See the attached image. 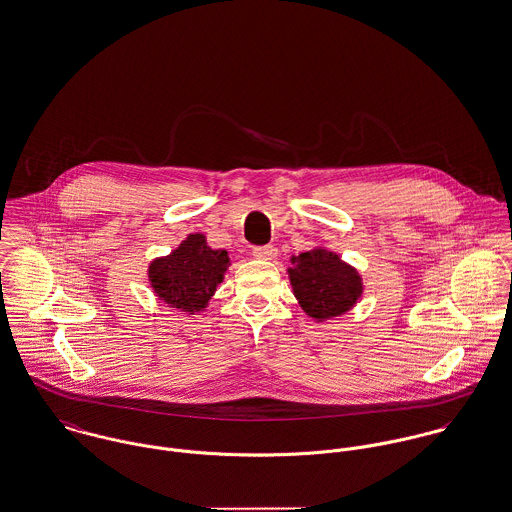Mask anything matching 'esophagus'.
<instances>
[{"label": "esophagus", "instance_id": "obj_1", "mask_svg": "<svg viewBox=\"0 0 512 512\" xmlns=\"http://www.w3.org/2000/svg\"><path fill=\"white\" fill-rule=\"evenodd\" d=\"M252 254L258 260H274L278 256V248L276 246H256L252 250Z\"/></svg>", "mask_w": 512, "mask_h": 512}]
</instances>
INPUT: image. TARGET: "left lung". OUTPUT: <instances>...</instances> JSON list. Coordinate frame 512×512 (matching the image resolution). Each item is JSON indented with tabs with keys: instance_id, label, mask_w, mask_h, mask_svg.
Wrapping results in <instances>:
<instances>
[{
	"instance_id": "left-lung-1",
	"label": "left lung",
	"mask_w": 512,
	"mask_h": 512,
	"mask_svg": "<svg viewBox=\"0 0 512 512\" xmlns=\"http://www.w3.org/2000/svg\"><path fill=\"white\" fill-rule=\"evenodd\" d=\"M287 276L301 309L317 323L346 315L364 293L360 272L325 246L291 256Z\"/></svg>"
}]
</instances>
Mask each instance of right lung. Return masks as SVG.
<instances>
[{"instance_id":"obj_1","label":"right lung","mask_w":512,"mask_h":512,"mask_svg":"<svg viewBox=\"0 0 512 512\" xmlns=\"http://www.w3.org/2000/svg\"><path fill=\"white\" fill-rule=\"evenodd\" d=\"M231 266L227 250H215L203 233L187 234L168 256L148 264V283L168 307L186 315L205 311Z\"/></svg>"}]
</instances>
